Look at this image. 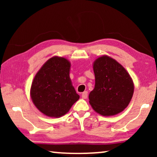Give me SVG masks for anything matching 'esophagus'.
<instances>
[{
	"mask_svg": "<svg viewBox=\"0 0 157 157\" xmlns=\"http://www.w3.org/2000/svg\"><path fill=\"white\" fill-rule=\"evenodd\" d=\"M87 96H88V92L87 91L83 92L82 95H81V97H82L83 98H84V99H86V98H87Z\"/></svg>",
	"mask_w": 157,
	"mask_h": 157,
	"instance_id": "1",
	"label": "esophagus"
}]
</instances>
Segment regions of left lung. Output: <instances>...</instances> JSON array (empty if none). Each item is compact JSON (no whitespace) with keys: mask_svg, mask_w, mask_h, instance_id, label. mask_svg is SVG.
<instances>
[{"mask_svg":"<svg viewBox=\"0 0 157 157\" xmlns=\"http://www.w3.org/2000/svg\"><path fill=\"white\" fill-rule=\"evenodd\" d=\"M93 68L95 86L89 96L91 107L104 117L121 113L134 94V85L130 75L119 62L106 55L96 59Z\"/></svg>","mask_w":157,"mask_h":157,"instance_id":"obj_1","label":"left lung"}]
</instances>
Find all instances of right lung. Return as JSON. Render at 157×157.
I'll list each match as a JSON object with an SVG mask.
<instances>
[{
	"label": "right lung",
	"instance_id": "1",
	"mask_svg": "<svg viewBox=\"0 0 157 157\" xmlns=\"http://www.w3.org/2000/svg\"><path fill=\"white\" fill-rule=\"evenodd\" d=\"M70 68L68 60L53 56L34 77L30 91L32 101L47 117L59 118L65 115L79 99L70 78Z\"/></svg>",
	"mask_w": 157,
	"mask_h": 157
}]
</instances>
